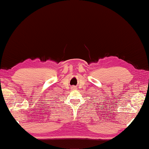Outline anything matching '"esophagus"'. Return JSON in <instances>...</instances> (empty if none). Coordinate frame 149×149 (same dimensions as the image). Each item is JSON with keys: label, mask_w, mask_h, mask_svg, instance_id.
<instances>
[{"label": "esophagus", "mask_w": 149, "mask_h": 149, "mask_svg": "<svg viewBox=\"0 0 149 149\" xmlns=\"http://www.w3.org/2000/svg\"><path fill=\"white\" fill-rule=\"evenodd\" d=\"M74 89H75V88H74V87H72V90H74Z\"/></svg>", "instance_id": "esophagus-1"}]
</instances>
